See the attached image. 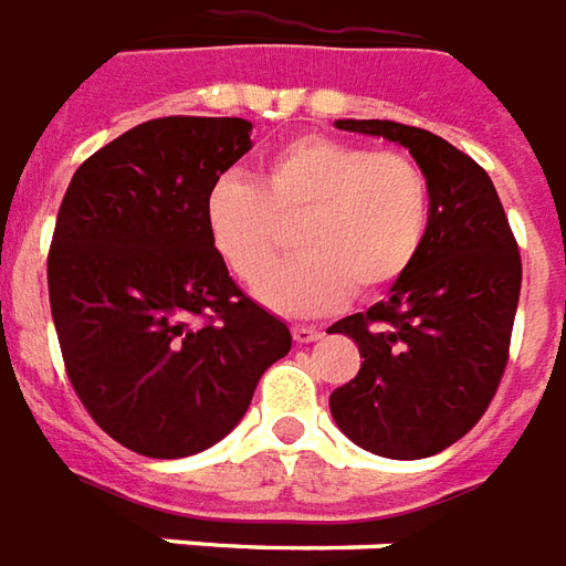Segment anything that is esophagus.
Returning a JSON list of instances; mask_svg holds the SVG:
<instances>
[{"label": "esophagus", "instance_id": "1", "mask_svg": "<svg viewBox=\"0 0 566 566\" xmlns=\"http://www.w3.org/2000/svg\"><path fill=\"white\" fill-rule=\"evenodd\" d=\"M292 337H295L298 344H313V340L323 337V328H319V325H292Z\"/></svg>", "mask_w": 566, "mask_h": 566}]
</instances>
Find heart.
Wrapping results in <instances>:
<instances>
[{"instance_id":"obj_1","label":"heart","mask_w":566,"mask_h":566,"mask_svg":"<svg viewBox=\"0 0 566 566\" xmlns=\"http://www.w3.org/2000/svg\"><path fill=\"white\" fill-rule=\"evenodd\" d=\"M208 234L222 262L259 286L298 222V259L262 286L283 313H325L356 286L374 295L413 268L431 226V180L413 156L370 150L323 135L295 138L268 156L255 184L222 177L205 198Z\"/></svg>"}]
</instances>
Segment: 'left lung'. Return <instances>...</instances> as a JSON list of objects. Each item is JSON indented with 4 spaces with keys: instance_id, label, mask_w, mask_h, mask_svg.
<instances>
[{
    "instance_id": "left-lung-1",
    "label": "left lung",
    "mask_w": 566,
    "mask_h": 566,
    "mask_svg": "<svg viewBox=\"0 0 566 566\" xmlns=\"http://www.w3.org/2000/svg\"><path fill=\"white\" fill-rule=\"evenodd\" d=\"M334 126L413 153L431 180V226L389 298L328 328L365 358L332 391V416L374 455H437L480 422L501 386L522 289L518 243L492 177L440 135L395 119Z\"/></svg>"
}]
</instances>
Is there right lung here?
<instances>
[{"instance_id": "1", "label": "right lung", "mask_w": 566, "mask_h": 566, "mask_svg": "<svg viewBox=\"0 0 566 566\" xmlns=\"http://www.w3.org/2000/svg\"><path fill=\"white\" fill-rule=\"evenodd\" d=\"M241 117H159L74 171L56 213L48 292L86 413L147 458L213 447L292 346L210 241L205 198L250 150Z\"/></svg>"}]
</instances>
